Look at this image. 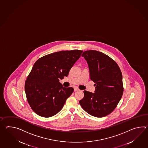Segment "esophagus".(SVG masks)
<instances>
[{
  "mask_svg": "<svg viewBox=\"0 0 148 148\" xmlns=\"http://www.w3.org/2000/svg\"><path fill=\"white\" fill-rule=\"evenodd\" d=\"M74 91L75 92V91H79V89L77 88H74Z\"/></svg>",
  "mask_w": 148,
  "mask_h": 148,
  "instance_id": "esophagus-1",
  "label": "esophagus"
}]
</instances>
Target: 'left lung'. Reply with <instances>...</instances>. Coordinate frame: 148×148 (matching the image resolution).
Masks as SVG:
<instances>
[{
  "label": "left lung",
  "instance_id": "obj_1",
  "mask_svg": "<svg viewBox=\"0 0 148 148\" xmlns=\"http://www.w3.org/2000/svg\"><path fill=\"white\" fill-rule=\"evenodd\" d=\"M82 56L88 64L95 91H84V98L79 103L90 115L105 117L116 108L122 98L124 88L121 71L115 60L98 51L87 50Z\"/></svg>",
  "mask_w": 148,
  "mask_h": 148
}]
</instances>
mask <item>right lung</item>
Returning <instances> with one entry per match:
<instances>
[{
    "instance_id": "add662e5",
    "label": "right lung",
    "mask_w": 148,
    "mask_h": 148,
    "mask_svg": "<svg viewBox=\"0 0 148 148\" xmlns=\"http://www.w3.org/2000/svg\"><path fill=\"white\" fill-rule=\"evenodd\" d=\"M82 50L60 51L38 59L25 82L26 99L37 115L50 117L61 110L74 89L64 88L59 79L67 76Z\"/></svg>"
}]
</instances>
